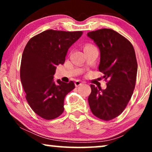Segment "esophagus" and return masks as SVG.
<instances>
[{
    "mask_svg": "<svg viewBox=\"0 0 152 152\" xmlns=\"http://www.w3.org/2000/svg\"><path fill=\"white\" fill-rule=\"evenodd\" d=\"M75 84L76 86H81V85H82L83 82H82L80 80H77L75 81Z\"/></svg>",
    "mask_w": 152,
    "mask_h": 152,
    "instance_id": "34e87169",
    "label": "esophagus"
}]
</instances>
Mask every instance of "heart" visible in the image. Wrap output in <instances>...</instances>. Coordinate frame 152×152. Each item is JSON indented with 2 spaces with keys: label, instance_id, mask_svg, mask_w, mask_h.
I'll list each match as a JSON object with an SVG mask.
<instances>
[{
  "label": "heart",
  "instance_id": "obj_1",
  "mask_svg": "<svg viewBox=\"0 0 152 152\" xmlns=\"http://www.w3.org/2000/svg\"><path fill=\"white\" fill-rule=\"evenodd\" d=\"M92 47H94V46H93V45H92L88 44V45H85L84 49H85V48H92Z\"/></svg>",
  "mask_w": 152,
  "mask_h": 152
}]
</instances>
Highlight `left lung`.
Segmentation results:
<instances>
[{"instance_id":"1","label":"left lung","mask_w":152,"mask_h":152,"mask_svg":"<svg viewBox=\"0 0 152 152\" xmlns=\"http://www.w3.org/2000/svg\"><path fill=\"white\" fill-rule=\"evenodd\" d=\"M99 48V70L108 80L107 88L91 84L88 100L93 115L110 120L125 109L136 85L138 64L130 41L111 29L104 28L87 33Z\"/></svg>"}]
</instances>
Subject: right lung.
<instances>
[{"mask_svg":"<svg viewBox=\"0 0 152 152\" xmlns=\"http://www.w3.org/2000/svg\"><path fill=\"white\" fill-rule=\"evenodd\" d=\"M82 34L48 30L30 39L25 47L20 81L29 105L43 119L59 117L64 112L66 95L75 88L72 81L55 83L53 78L57 66L64 64L69 48Z\"/></svg>","mask_w":152,"mask_h":152,"instance_id":"right-lung-1","label":"right lung"}]
</instances>
